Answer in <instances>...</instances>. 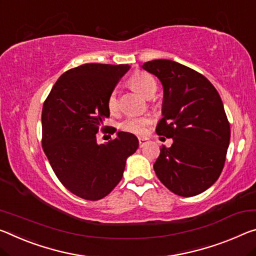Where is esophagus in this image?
I'll list each match as a JSON object with an SVG mask.
<instances>
[{
  "instance_id": "esophagus-1",
  "label": "esophagus",
  "mask_w": 256,
  "mask_h": 256,
  "mask_svg": "<svg viewBox=\"0 0 256 256\" xmlns=\"http://www.w3.org/2000/svg\"><path fill=\"white\" fill-rule=\"evenodd\" d=\"M138 140H139V146H140V147H144V144L147 142V139H146V138H139V139H138Z\"/></svg>"
}]
</instances>
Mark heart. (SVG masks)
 <instances>
[{
  "label": "heart",
  "instance_id": "b5f03b06",
  "mask_svg": "<svg viewBox=\"0 0 256 256\" xmlns=\"http://www.w3.org/2000/svg\"><path fill=\"white\" fill-rule=\"evenodd\" d=\"M130 85L136 91L141 93L146 98H150L155 94L157 90L156 80L148 72H136L130 78ZM107 108L112 114L117 112L120 108L118 104V93L114 88L107 96ZM152 123V118L150 116H128L122 122L120 128L122 131L132 133L136 136H142L146 130Z\"/></svg>",
  "mask_w": 256,
  "mask_h": 256
}]
</instances>
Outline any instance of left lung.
<instances>
[{
    "label": "left lung",
    "mask_w": 256,
    "mask_h": 256,
    "mask_svg": "<svg viewBox=\"0 0 256 256\" xmlns=\"http://www.w3.org/2000/svg\"><path fill=\"white\" fill-rule=\"evenodd\" d=\"M142 68L164 88V117L156 133L173 139L170 148L162 146L156 176L176 194H200L218 179L229 147L230 123L220 94L204 75L172 60H152Z\"/></svg>",
    "instance_id": "8db88e82"
}]
</instances>
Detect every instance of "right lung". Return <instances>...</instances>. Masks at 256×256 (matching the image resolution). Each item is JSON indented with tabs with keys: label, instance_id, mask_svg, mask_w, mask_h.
<instances>
[{
	"label": "right lung",
	"instance_id": "obj_1",
	"mask_svg": "<svg viewBox=\"0 0 256 256\" xmlns=\"http://www.w3.org/2000/svg\"><path fill=\"white\" fill-rule=\"evenodd\" d=\"M128 64H84L59 77L42 109V147L56 178L72 194L99 200L118 184L126 158L139 146L132 133L118 132L108 144L107 96L128 70Z\"/></svg>",
	"mask_w": 256,
	"mask_h": 256
}]
</instances>
